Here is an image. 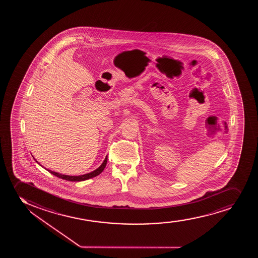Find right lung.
<instances>
[{"label": "right lung", "instance_id": "right-lung-1", "mask_svg": "<svg viewBox=\"0 0 258 258\" xmlns=\"http://www.w3.org/2000/svg\"><path fill=\"white\" fill-rule=\"evenodd\" d=\"M107 157H106L105 158V160H104L103 163L101 164L98 169H95L93 172H90V173H88V174H85V175H78V176H72V175H61L59 173H56V172L51 171V170H49L47 169L48 171L50 172V174H52V175H56V177L61 178V179H63V180H66V181H85V180H88V179H90V178L95 177V176H97L98 175H100L101 172L103 171V169H105V167L107 165Z\"/></svg>", "mask_w": 258, "mask_h": 258}]
</instances>
